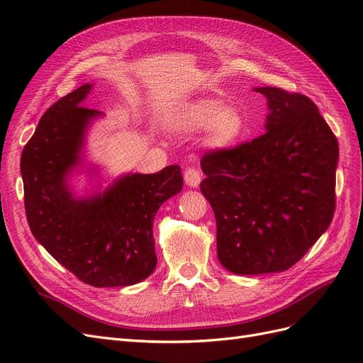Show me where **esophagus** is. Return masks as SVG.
Segmentation results:
<instances>
[{
    "mask_svg": "<svg viewBox=\"0 0 363 363\" xmlns=\"http://www.w3.org/2000/svg\"><path fill=\"white\" fill-rule=\"evenodd\" d=\"M184 181L189 185V187L198 189L201 181H202V173L198 169H194V167H190V169H187L184 173Z\"/></svg>",
    "mask_w": 363,
    "mask_h": 363,
    "instance_id": "esophagus-1",
    "label": "esophagus"
}]
</instances>
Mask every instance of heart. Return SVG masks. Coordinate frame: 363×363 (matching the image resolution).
Instances as JSON below:
<instances>
[{
	"instance_id": "heart-1",
	"label": "heart",
	"mask_w": 363,
	"mask_h": 363,
	"mask_svg": "<svg viewBox=\"0 0 363 363\" xmlns=\"http://www.w3.org/2000/svg\"><path fill=\"white\" fill-rule=\"evenodd\" d=\"M173 127L181 133L196 135L206 130L203 143L211 150L235 148L245 135V119L235 107H225L215 98H198L182 104L176 111Z\"/></svg>"
}]
</instances>
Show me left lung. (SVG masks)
Masks as SVG:
<instances>
[{"label": "left lung", "instance_id": "1", "mask_svg": "<svg viewBox=\"0 0 363 363\" xmlns=\"http://www.w3.org/2000/svg\"><path fill=\"white\" fill-rule=\"evenodd\" d=\"M267 98V132L201 160V191L216 218L218 257L235 274L281 273L330 227L339 144L314 102L277 87Z\"/></svg>", "mask_w": 363, "mask_h": 363}]
</instances>
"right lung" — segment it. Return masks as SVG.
<instances>
[{
	"mask_svg": "<svg viewBox=\"0 0 363 363\" xmlns=\"http://www.w3.org/2000/svg\"><path fill=\"white\" fill-rule=\"evenodd\" d=\"M84 84L45 111L21 155L24 206L35 239L91 286H128L156 267L153 220L182 190L179 165L157 173H125L102 187L99 167L87 161V133L102 111L82 107ZM86 172L92 187L78 195L72 178Z\"/></svg>",
	"mask_w": 363,
	"mask_h": 363,
	"instance_id": "1",
	"label": "right lung"
}]
</instances>
